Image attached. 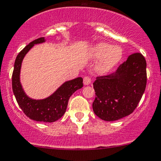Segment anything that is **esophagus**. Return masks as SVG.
Segmentation results:
<instances>
[{
  "instance_id": "34e87169",
  "label": "esophagus",
  "mask_w": 161,
  "mask_h": 161,
  "mask_svg": "<svg viewBox=\"0 0 161 161\" xmlns=\"http://www.w3.org/2000/svg\"><path fill=\"white\" fill-rule=\"evenodd\" d=\"M83 83H84V85H86V86L89 85V84L91 83V78H90V76L86 75V76H85V77H84Z\"/></svg>"
}]
</instances>
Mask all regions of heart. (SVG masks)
Here are the masks:
<instances>
[{
	"label": "heart",
	"mask_w": 161,
	"mask_h": 161,
	"mask_svg": "<svg viewBox=\"0 0 161 161\" xmlns=\"http://www.w3.org/2000/svg\"><path fill=\"white\" fill-rule=\"evenodd\" d=\"M91 57L100 58L97 65V69L105 73L111 70L123 57V50L119 46H113L106 42L96 44L91 50Z\"/></svg>",
	"instance_id": "heart-1"
}]
</instances>
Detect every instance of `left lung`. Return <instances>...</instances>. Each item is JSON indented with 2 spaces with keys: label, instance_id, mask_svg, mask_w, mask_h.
Masks as SVG:
<instances>
[{
  "label": "left lung",
  "instance_id": "1",
  "mask_svg": "<svg viewBox=\"0 0 161 161\" xmlns=\"http://www.w3.org/2000/svg\"><path fill=\"white\" fill-rule=\"evenodd\" d=\"M147 85V62L141 53H133L116 71L98 76L93 82L94 113L106 121L131 114L137 106Z\"/></svg>",
  "mask_w": 161,
  "mask_h": 161
}]
</instances>
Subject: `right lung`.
Here are the masks:
<instances>
[{
  "label": "right lung",
  "mask_w": 161,
  "mask_h": 161,
  "mask_svg": "<svg viewBox=\"0 0 161 161\" xmlns=\"http://www.w3.org/2000/svg\"><path fill=\"white\" fill-rule=\"evenodd\" d=\"M45 42V38L34 40L25 46L17 55L12 73V89L16 100L25 115L35 121L52 123L60 119L66 111L68 102L74 92L83 86L82 78L78 77L62 84L52 96L46 99L36 100L28 97L24 92L20 82L21 62L34 45Z\"/></svg>",
  "instance_id": "right-lung-1"
}]
</instances>
